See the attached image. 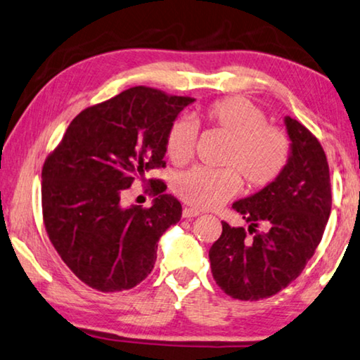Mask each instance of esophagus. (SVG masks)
I'll use <instances>...</instances> for the list:
<instances>
[{"label":"esophagus","instance_id":"1","mask_svg":"<svg viewBox=\"0 0 360 360\" xmlns=\"http://www.w3.org/2000/svg\"><path fill=\"white\" fill-rule=\"evenodd\" d=\"M198 214H200V212L195 210V208L186 207L184 210H182V217H184V218H195V217H198Z\"/></svg>","mask_w":360,"mask_h":360}]
</instances>
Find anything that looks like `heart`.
Listing matches in <instances>:
<instances>
[{
    "mask_svg": "<svg viewBox=\"0 0 360 360\" xmlns=\"http://www.w3.org/2000/svg\"><path fill=\"white\" fill-rule=\"evenodd\" d=\"M198 117L214 131L226 136L224 169L192 168L176 176L174 192L195 208H212L231 198L243 176L250 189H262L280 178L291 155V143L281 129L268 126L266 116L244 96H226L213 101ZM197 126L187 117L171 122L165 150L174 165H184L194 155Z\"/></svg>",
    "mask_w": 360,
    "mask_h": 360,
    "instance_id": "obj_1",
    "label": "heart"
}]
</instances>
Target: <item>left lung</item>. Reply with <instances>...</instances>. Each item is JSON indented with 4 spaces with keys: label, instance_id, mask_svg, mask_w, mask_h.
Instances as JSON below:
<instances>
[{
    "label": "left lung",
    "instance_id": "1",
    "mask_svg": "<svg viewBox=\"0 0 360 360\" xmlns=\"http://www.w3.org/2000/svg\"><path fill=\"white\" fill-rule=\"evenodd\" d=\"M284 126L291 141L286 168L270 186L233 203L249 228L223 221L208 252L214 281L234 299H266L296 280L328 223L331 184L323 148L291 116Z\"/></svg>",
    "mask_w": 360,
    "mask_h": 360
}]
</instances>
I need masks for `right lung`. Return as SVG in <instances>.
I'll return each instance as SVG.
<instances>
[{"label": "right lung", "mask_w": 360, "mask_h": 360, "mask_svg": "<svg viewBox=\"0 0 360 360\" xmlns=\"http://www.w3.org/2000/svg\"><path fill=\"white\" fill-rule=\"evenodd\" d=\"M189 96L127 89L74 117L41 169L43 221L71 271L101 292L124 291L150 275L158 240L181 219L178 198L163 194L150 208L124 207L121 197L147 171L165 166V139Z\"/></svg>", "instance_id": "right-lung-1"}]
</instances>
